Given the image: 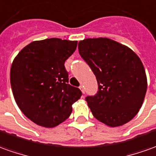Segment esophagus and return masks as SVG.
<instances>
[{"label":"esophagus","instance_id":"esophagus-1","mask_svg":"<svg viewBox=\"0 0 156 156\" xmlns=\"http://www.w3.org/2000/svg\"><path fill=\"white\" fill-rule=\"evenodd\" d=\"M80 91L82 92V93H85V90H84V87H82V86H80Z\"/></svg>","mask_w":156,"mask_h":156}]
</instances>
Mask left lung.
Here are the masks:
<instances>
[{
    "label": "left lung",
    "mask_w": 156,
    "mask_h": 156,
    "mask_svg": "<svg viewBox=\"0 0 156 156\" xmlns=\"http://www.w3.org/2000/svg\"><path fill=\"white\" fill-rule=\"evenodd\" d=\"M78 50L95 75L98 93L86 98L93 116L115 127L137 115L147 91V76L139 57L131 48L109 38H87Z\"/></svg>",
    "instance_id": "1"
}]
</instances>
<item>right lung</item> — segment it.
Returning <instances> with one entry per match:
<instances>
[{
    "mask_svg": "<svg viewBox=\"0 0 156 156\" xmlns=\"http://www.w3.org/2000/svg\"><path fill=\"white\" fill-rule=\"evenodd\" d=\"M77 41L59 38L35 41L24 47L12 61L11 87L23 115L41 126L51 128L69 118L81 92L69 82L64 62Z\"/></svg>",
    "mask_w": 156,
    "mask_h": 156,
    "instance_id": "right-lung-1",
    "label": "right lung"
}]
</instances>
